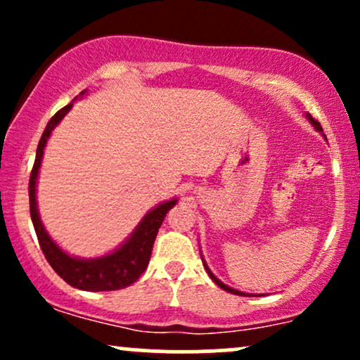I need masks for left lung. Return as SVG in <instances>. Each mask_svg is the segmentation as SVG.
Masks as SVG:
<instances>
[{
  "label": "left lung",
  "mask_w": 360,
  "mask_h": 360,
  "mask_svg": "<svg viewBox=\"0 0 360 360\" xmlns=\"http://www.w3.org/2000/svg\"><path fill=\"white\" fill-rule=\"evenodd\" d=\"M307 118L309 120V122H311V125H313V127H315L318 131H323V128H321V125H320V122H316V120H315V118H313V117H311V115H309V113H307ZM201 260H203V266H205V269H206V272H208V276H210V278H212V281H213V283H214V284H217V286H218V288L225 289V291L232 292V295H238V296H254V295H245V292L238 291V289H233V288L226 286V284H223V283H221V281H220V279H218V278H217V276H214L212 271H210L208 264H206V262H205V259H203V257H201Z\"/></svg>",
  "instance_id": "left-lung-1"
}]
</instances>
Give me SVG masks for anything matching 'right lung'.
I'll list each match as a JSON object with an SVG mask.
<instances>
[{
    "mask_svg": "<svg viewBox=\"0 0 360 360\" xmlns=\"http://www.w3.org/2000/svg\"><path fill=\"white\" fill-rule=\"evenodd\" d=\"M86 91H82L81 96ZM77 100V98H76ZM72 103L57 111L51 118V122L45 127L42 139L37 147L35 164L32 169L30 183H28V198H30V217L34 221V229L39 238L40 249H42L45 259L51 264L52 269L60 276L62 279L72 288L82 289V291H115L134 284L140 278L143 271L147 269L148 260H150L152 247L162 225L166 213L177 203V200H169L152 208L146 217L140 220L137 229L131 232L122 245L117 247L110 254L101 255L96 259H81L69 255L52 240L51 235L45 230L37 206V177L39 169L42 164L44 148L47 146V140L51 137L52 130L60 123V120L69 113L72 108Z\"/></svg>",
    "mask_w": 360,
    "mask_h": 360,
    "instance_id": "add662e5",
    "label": "right lung"
}]
</instances>
